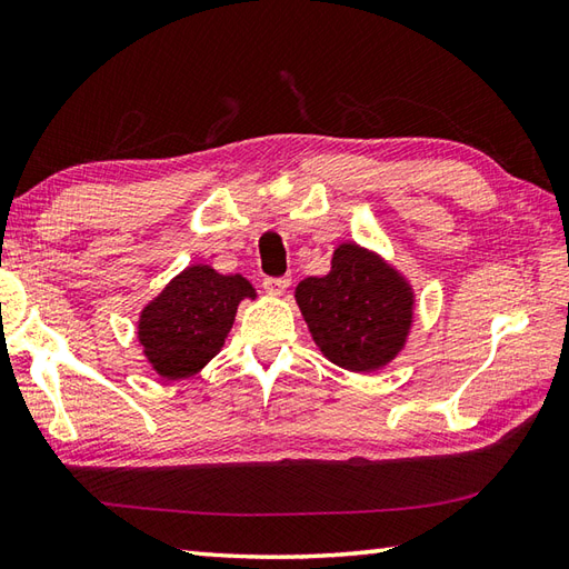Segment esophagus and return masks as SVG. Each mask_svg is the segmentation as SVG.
Returning a JSON list of instances; mask_svg holds the SVG:
<instances>
[{
  "instance_id": "1",
  "label": "esophagus",
  "mask_w": 569,
  "mask_h": 569,
  "mask_svg": "<svg viewBox=\"0 0 569 569\" xmlns=\"http://www.w3.org/2000/svg\"><path fill=\"white\" fill-rule=\"evenodd\" d=\"M288 283H291V278L288 276H266L263 278V291L271 293V296H281Z\"/></svg>"
}]
</instances>
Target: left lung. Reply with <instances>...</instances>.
<instances>
[{
  "label": "left lung",
  "instance_id": "8db88e82",
  "mask_svg": "<svg viewBox=\"0 0 569 569\" xmlns=\"http://www.w3.org/2000/svg\"><path fill=\"white\" fill-rule=\"evenodd\" d=\"M300 312L322 355L349 371H373L396 357L410 328V291L373 253L342 244L332 271L296 288Z\"/></svg>",
  "mask_w": 569,
  "mask_h": 569
}]
</instances>
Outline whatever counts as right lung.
<instances>
[{
    "instance_id": "right-lung-1",
    "label": "right lung",
    "mask_w": 569,
    "mask_h": 569,
    "mask_svg": "<svg viewBox=\"0 0 569 569\" xmlns=\"http://www.w3.org/2000/svg\"><path fill=\"white\" fill-rule=\"evenodd\" d=\"M241 298H253L241 276L190 266L141 312L143 355L168 381L192 377L222 349Z\"/></svg>"
}]
</instances>
